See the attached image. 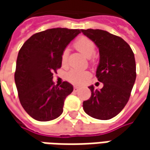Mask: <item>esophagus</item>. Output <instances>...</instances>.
Here are the masks:
<instances>
[{
    "label": "esophagus",
    "instance_id": "1",
    "mask_svg": "<svg viewBox=\"0 0 150 150\" xmlns=\"http://www.w3.org/2000/svg\"><path fill=\"white\" fill-rule=\"evenodd\" d=\"M78 89H79V87H78V86H74L73 87V90L74 91H78Z\"/></svg>",
    "mask_w": 150,
    "mask_h": 150
}]
</instances>
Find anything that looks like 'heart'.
<instances>
[{
	"label": "heart",
	"mask_w": 150,
	"mask_h": 150,
	"mask_svg": "<svg viewBox=\"0 0 150 150\" xmlns=\"http://www.w3.org/2000/svg\"><path fill=\"white\" fill-rule=\"evenodd\" d=\"M74 47L77 49L81 52L86 57H90L95 53V44L90 40L89 38H78V40L74 42ZM67 57H68V52L65 49L62 51L61 55V62L62 66H66L67 62ZM93 62V60L91 61ZM90 77L89 72L84 71V70H78V69H72L69 71L67 75V79L73 84H81L85 82L88 78Z\"/></svg>",
	"instance_id": "obj_1"
}]
</instances>
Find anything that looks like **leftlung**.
<instances>
[{
    "label": "left lung",
    "instance_id": "1",
    "mask_svg": "<svg viewBox=\"0 0 150 150\" xmlns=\"http://www.w3.org/2000/svg\"><path fill=\"white\" fill-rule=\"evenodd\" d=\"M81 32L99 49L96 77L103 83L100 90L90 86L91 97L83 103L84 111L97 119H110L122 111L129 99L136 79L134 54L120 37L99 29H82Z\"/></svg>",
    "mask_w": 150,
    "mask_h": 150
}]
</instances>
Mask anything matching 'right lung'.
<instances>
[{
	"instance_id": "add662e5",
	"label": "right lung",
	"mask_w": 150,
	"mask_h": 150,
	"mask_svg": "<svg viewBox=\"0 0 150 150\" xmlns=\"http://www.w3.org/2000/svg\"><path fill=\"white\" fill-rule=\"evenodd\" d=\"M79 29L52 28L32 35L18 52L15 83L21 106L38 121H50L63 112L64 100L73 90L63 82L55 86L53 73L62 67L61 55Z\"/></svg>"
}]
</instances>
